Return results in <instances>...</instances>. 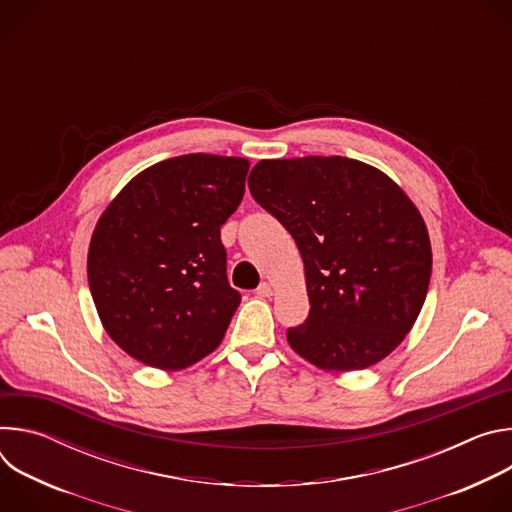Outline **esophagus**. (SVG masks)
<instances>
[{"label":"esophagus","mask_w":512,"mask_h":512,"mask_svg":"<svg viewBox=\"0 0 512 512\" xmlns=\"http://www.w3.org/2000/svg\"><path fill=\"white\" fill-rule=\"evenodd\" d=\"M255 291H257V296H261V298L273 296V287H271V283H267V281H263Z\"/></svg>","instance_id":"34e87169"}]
</instances>
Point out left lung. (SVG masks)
Segmentation results:
<instances>
[{
    "mask_svg": "<svg viewBox=\"0 0 512 512\" xmlns=\"http://www.w3.org/2000/svg\"><path fill=\"white\" fill-rule=\"evenodd\" d=\"M253 198L294 237L310 314L287 342L322 371H362L391 354L427 296L431 245L409 196L342 156L261 160Z\"/></svg>",
    "mask_w": 512,
    "mask_h": 512,
    "instance_id": "obj_1",
    "label": "left lung"
}]
</instances>
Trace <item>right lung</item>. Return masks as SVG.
Wrapping results in <instances>:
<instances>
[{
    "mask_svg": "<svg viewBox=\"0 0 512 512\" xmlns=\"http://www.w3.org/2000/svg\"><path fill=\"white\" fill-rule=\"evenodd\" d=\"M249 162L188 154L139 172L105 208L87 273L103 328L135 360L180 371L223 342L241 294L227 279L221 227Z\"/></svg>",
    "mask_w": 512,
    "mask_h": 512,
    "instance_id": "obj_1",
    "label": "right lung"
}]
</instances>
